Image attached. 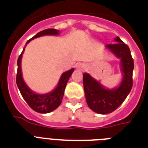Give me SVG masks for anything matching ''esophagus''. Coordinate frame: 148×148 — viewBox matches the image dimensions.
<instances>
[{
	"mask_svg": "<svg viewBox=\"0 0 148 148\" xmlns=\"http://www.w3.org/2000/svg\"><path fill=\"white\" fill-rule=\"evenodd\" d=\"M79 68L81 70H85L86 69V66L84 64H81V65H79Z\"/></svg>",
	"mask_w": 148,
	"mask_h": 148,
	"instance_id": "obj_1",
	"label": "esophagus"
}]
</instances>
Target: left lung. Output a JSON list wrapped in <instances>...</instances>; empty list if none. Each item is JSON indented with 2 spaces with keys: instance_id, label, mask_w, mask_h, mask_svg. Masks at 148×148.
<instances>
[{
  "instance_id": "left-lung-1",
  "label": "left lung",
  "mask_w": 148,
  "mask_h": 148,
  "mask_svg": "<svg viewBox=\"0 0 148 148\" xmlns=\"http://www.w3.org/2000/svg\"><path fill=\"white\" fill-rule=\"evenodd\" d=\"M115 41L117 43L109 44L106 47L117 58H121L124 77L119 88L114 90L105 89L89 74H83L87 103L91 110L98 114H109L116 110L124 102L133 87L134 64L130 48L118 37L116 38Z\"/></svg>"
}]
</instances>
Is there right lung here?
<instances>
[{"label": "right lung", "mask_w": 148, "mask_h": 148, "mask_svg": "<svg viewBox=\"0 0 148 148\" xmlns=\"http://www.w3.org/2000/svg\"><path fill=\"white\" fill-rule=\"evenodd\" d=\"M47 34L56 35V34H58V31L55 29H45L44 31L37 34L30 40H27L26 45L34 38L43 35H47ZM24 51V47L22 53L20 54L19 58L17 59V76H16V83L19 88L20 92L21 94L22 97H24L25 101L27 103V104L34 110H35L38 113H42V114L51 112L60 106V103L62 101L64 94L65 87L67 83V81L69 80L70 77L74 71V68L64 72L62 74L58 84V87L52 92L47 94V95H37L35 93L32 92L27 88V86L25 84L23 81V78H22L21 60L22 53Z\"/></svg>", "instance_id": "add662e5"}]
</instances>
